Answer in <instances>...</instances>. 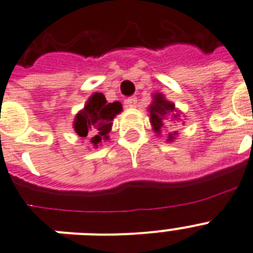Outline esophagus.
<instances>
[{
    "mask_svg": "<svg viewBox=\"0 0 253 253\" xmlns=\"http://www.w3.org/2000/svg\"><path fill=\"white\" fill-rule=\"evenodd\" d=\"M124 104L126 108H134V107L137 106V98L136 96H132V98L125 99Z\"/></svg>",
    "mask_w": 253,
    "mask_h": 253,
    "instance_id": "esophagus-1",
    "label": "esophagus"
}]
</instances>
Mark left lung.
Here are the masks:
<instances>
[{
	"mask_svg": "<svg viewBox=\"0 0 253 253\" xmlns=\"http://www.w3.org/2000/svg\"><path fill=\"white\" fill-rule=\"evenodd\" d=\"M149 116H150L151 129L157 133V136H161L162 130L169 128H173L177 123L181 120V112L175 107V103L169 102L162 92L153 94V102L147 108ZM167 133V141L166 142H173L177 137V130L169 129Z\"/></svg>",
	"mask_w": 253,
	"mask_h": 253,
	"instance_id": "left-lung-1",
	"label": "left lung"
}]
</instances>
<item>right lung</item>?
Returning a JSON list of instances; mask_svg holds the SVG:
<instances>
[{"instance_id": "1", "label": "right lung", "mask_w": 253, "mask_h": 253, "mask_svg": "<svg viewBox=\"0 0 253 253\" xmlns=\"http://www.w3.org/2000/svg\"><path fill=\"white\" fill-rule=\"evenodd\" d=\"M123 111L120 102L108 103L102 92L90 95L84 107L74 117L73 128L80 137L90 138L92 147L100 146L103 141H108L112 121Z\"/></svg>"}]
</instances>
